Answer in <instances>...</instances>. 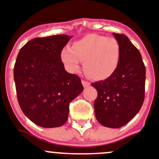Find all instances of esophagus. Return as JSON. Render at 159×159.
I'll return each instance as SVG.
<instances>
[{"label": "esophagus", "mask_w": 159, "mask_h": 159, "mask_svg": "<svg viewBox=\"0 0 159 159\" xmlns=\"http://www.w3.org/2000/svg\"><path fill=\"white\" fill-rule=\"evenodd\" d=\"M81 83H82V85L85 87V88L89 86V85H90L89 82H88V81H84V80H82V81H81Z\"/></svg>", "instance_id": "34e87169"}]
</instances>
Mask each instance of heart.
Returning a JSON list of instances; mask_svg holds the SVG:
<instances>
[{
	"label": "heart",
	"instance_id": "b5f03b06",
	"mask_svg": "<svg viewBox=\"0 0 159 159\" xmlns=\"http://www.w3.org/2000/svg\"><path fill=\"white\" fill-rule=\"evenodd\" d=\"M121 50L114 38L91 34L74 43L71 48L61 51V60L67 70L75 72L83 62L85 74L93 80H104L111 77L118 68Z\"/></svg>",
	"mask_w": 159,
	"mask_h": 159
}]
</instances>
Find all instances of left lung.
Masks as SVG:
<instances>
[{
	"instance_id": "8db88e82",
	"label": "left lung",
	"mask_w": 159,
	"mask_h": 159,
	"mask_svg": "<svg viewBox=\"0 0 159 159\" xmlns=\"http://www.w3.org/2000/svg\"><path fill=\"white\" fill-rule=\"evenodd\" d=\"M120 43V61L111 77L91 85L97 89L94 110L101 125L119 128L140 110L145 94L146 68L141 54L125 35L113 33Z\"/></svg>"
}]
</instances>
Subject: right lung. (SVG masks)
Here are the masks:
<instances>
[{
  "label": "right lung",
  "mask_w": 159,
  "mask_h": 159,
  "mask_svg": "<svg viewBox=\"0 0 159 159\" xmlns=\"http://www.w3.org/2000/svg\"><path fill=\"white\" fill-rule=\"evenodd\" d=\"M72 36L35 38L20 50L14 66L17 99L36 125L57 128L66 122L70 103L83 90L81 78L66 72L61 51Z\"/></svg>",
  "instance_id": "1"
}]
</instances>
